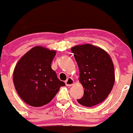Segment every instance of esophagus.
Returning a JSON list of instances; mask_svg holds the SVG:
<instances>
[{
  "label": "esophagus",
  "mask_w": 133,
  "mask_h": 133,
  "mask_svg": "<svg viewBox=\"0 0 133 133\" xmlns=\"http://www.w3.org/2000/svg\"><path fill=\"white\" fill-rule=\"evenodd\" d=\"M73 84H74V80L71 77H68L66 79V81H65V84H66L67 86H72Z\"/></svg>",
  "instance_id": "1"
}]
</instances>
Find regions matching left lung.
<instances>
[{
  "label": "left lung",
  "mask_w": 133,
  "mask_h": 133,
  "mask_svg": "<svg viewBox=\"0 0 133 133\" xmlns=\"http://www.w3.org/2000/svg\"><path fill=\"white\" fill-rule=\"evenodd\" d=\"M79 70V80L84 95L77 101L87 107H94L106 99L115 82L114 66L104 49L91 44L71 48Z\"/></svg>",
  "instance_id": "left-lung-1"
}]
</instances>
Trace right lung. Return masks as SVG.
<instances>
[{
	"mask_svg": "<svg viewBox=\"0 0 133 133\" xmlns=\"http://www.w3.org/2000/svg\"><path fill=\"white\" fill-rule=\"evenodd\" d=\"M56 51L35 46L19 59L13 72V82L17 94L31 107L49 104L65 83L51 68Z\"/></svg>",
	"mask_w": 133,
	"mask_h": 133,
	"instance_id": "1",
	"label": "right lung"
}]
</instances>
